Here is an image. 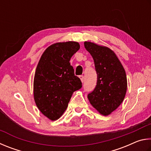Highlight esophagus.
Returning <instances> with one entry per match:
<instances>
[{"instance_id":"esophagus-1","label":"esophagus","mask_w":151,"mask_h":151,"mask_svg":"<svg viewBox=\"0 0 151 151\" xmlns=\"http://www.w3.org/2000/svg\"><path fill=\"white\" fill-rule=\"evenodd\" d=\"M80 80L81 81V82L83 83L84 81V76L83 75H81V76H80Z\"/></svg>"}]
</instances>
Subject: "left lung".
I'll use <instances>...</instances> for the list:
<instances>
[{"mask_svg": "<svg viewBox=\"0 0 151 151\" xmlns=\"http://www.w3.org/2000/svg\"><path fill=\"white\" fill-rule=\"evenodd\" d=\"M84 46L93 58L97 75V85L88 93V99L92 106L106 116L125 98L127 88L125 71L111 50L89 42H84Z\"/></svg>", "mask_w": 151, "mask_h": 151, "instance_id": "8db88e82", "label": "left lung"}]
</instances>
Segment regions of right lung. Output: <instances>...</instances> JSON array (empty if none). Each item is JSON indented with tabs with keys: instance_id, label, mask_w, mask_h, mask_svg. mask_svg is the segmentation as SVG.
Wrapping results in <instances>:
<instances>
[{
	"instance_id": "1",
	"label": "right lung",
	"mask_w": 151,
	"mask_h": 151,
	"mask_svg": "<svg viewBox=\"0 0 151 151\" xmlns=\"http://www.w3.org/2000/svg\"><path fill=\"white\" fill-rule=\"evenodd\" d=\"M76 42L51 45L42 55L34 79V97L37 107L50 120L59 119L68 107L74 91L81 88L70 60L80 49Z\"/></svg>"
}]
</instances>
